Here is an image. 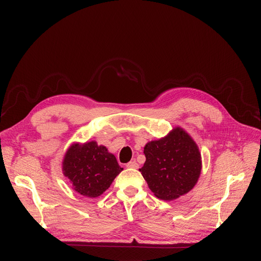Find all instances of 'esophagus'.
I'll return each mask as SVG.
<instances>
[{
	"label": "esophagus",
	"instance_id": "esophagus-1",
	"mask_svg": "<svg viewBox=\"0 0 261 261\" xmlns=\"http://www.w3.org/2000/svg\"><path fill=\"white\" fill-rule=\"evenodd\" d=\"M126 168H128V169H138L139 165H138V163L136 161H130V162H128L127 164H126Z\"/></svg>",
	"mask_w": 261,
	"mask_h": 261
}]
</instances>
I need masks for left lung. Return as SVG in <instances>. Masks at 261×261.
<instances>
[{"label":"left lung","mask_w":261,"mask_h":261,"mask_svg":"<svg viewBox=\"0 0 261 261\" xmlns=\"http://www.w3.org/2000/svg\"><path fill=\"white\" fill-rule=\"evenodd\" d=\"M146 162L139 169L155 197L176 199L188 193L198 180L200 152L195 141L181 128L148 143L144 148Z\"/></svg>","instance_id":"1"}]
</instances>
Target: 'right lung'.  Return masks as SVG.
<instances>
[{
  "instance_id": "obj_1",
  "label": "right lung",
  "mask_w": 261,
  "mask_h": 261,
  "mask_svg": "<svg viewBox=\"0 0 261 261\" xmlns=\"http://www.w3.org/2000/svg\"><path fill=\"white\" fill-rule=\"evenodd\" d=\"M122 170L116 158L96 141L73 145L63 162V172L75 191L90 198L106 192Z\"/></svg>"
}]
</instances>
